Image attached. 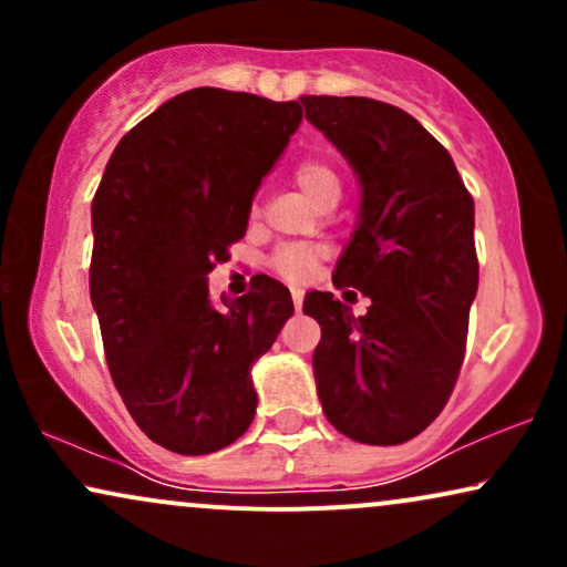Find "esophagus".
Returning <instances> with one entry per match:
<instances>
[{
	"mask_svg": "<svg viewBox=\"0 0 567 567\" xmlns=\"http://www.w3.org/2000/svg\"><path fill=\"white\" fill-rule=\"evenodd\" d=\"M290 296H292V303H296V309H301V303H303V290H301V288H292Z\"/></svg>",
	"mask_w": 567,
	"mask_h": 567,
	"instance_id": "esophagus-1",
	"label": "esophagus"
}]
</instances>
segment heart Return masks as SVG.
I'll return each mask as SVG.
<instances>
[{
	"instance_id": "1",
	"label": "heart",
	"mask_w": 567,
	"mask_h": 567,
	"mask_svg": "<svg viewBox=\"0 0 567 567\" xmlns=\"http://www.w3.org/2000/svg\"><path fill=\"white\" fill-rule=\"evenodd\" d=\"M292 181H296V186L301 188L306 197L315 202L317 207L336 205V202L341 199V192H343L341 173L324 159L298 162L296 171H292ZM315 264H317V250H311V247L306 245H285L279 247L275 258H271L275 271H279L285 279H290V282H301V279L309 277L311 266Z\"/></svg>"
}]
</instances>
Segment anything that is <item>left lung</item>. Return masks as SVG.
<instances>
[{
	"instance_id": "1",
	"label": "left lung",
	"mask_w": 567,
	"mask_h": 567,
	"mask_svg": "<svg viewBox=\"0 0 567 567\" xmlns=\"http://www.w3.org/2000/svg\"><path fill=\"white\" fill-rule=\"evenodd\" d=\"M301 103L360 178L333 285L370 298L354 317L333 292L306 296L303 315L322 328L317 394L341 434L400 445L437 419L458 379L480 279L474 199L447 148L402 109L357 95Z\"/></svg>"
}]
</instances>
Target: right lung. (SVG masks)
Returning <instances> with one entry per match:
<instances>
[{"mask_svg": "<svg viewBox=\"0 0 567 567\" xmlns=\"http://www.w3.org/2000/svg\"><path fill=\"white\" fill-rule=\"evenodd\" d=\"M301 103L197 87L116 143L93 199L90 298L116 392L148 440L205 455L256 415L250 368L292 315L258 277L213 306L207 275L245 237L250 205L301 125Z\"/></svg>", "mask_w": 567, "mask_h": 567, "instance_id": "right-lung-1", "label": "right lung"}]
</instances>
